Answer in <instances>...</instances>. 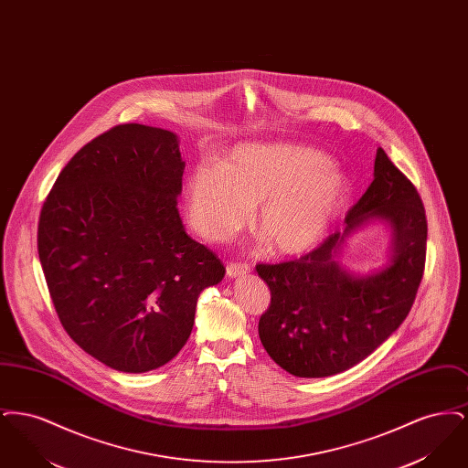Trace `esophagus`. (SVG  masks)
I'll list each match as a JSON object with an SVG mask.
<instances>
[{
	"label": "esophagus",
	"instance_id": "1",
	"mask_svg": "<svg viewBox=\"0 0 468 468\" xmlns=\"http://www.w3.org/2000/svg\"><path fill=\"white\" fill-rule=\"evenodd\" d=\"M249 271H250V267H249L247 263H228V267H226V273H228V277H231V279L247 275Z\"/></svg>",
	"mask_w": 468,
	"mask_h": 468
}]
</instances>
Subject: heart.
<instances>
[{
	"label": "heart",
	"instance_id": "heart-1",
	"mask_svg": "<svg viewBox=\"0 0 468 468\" xmlns=\"http://www.w3.org/2000/svg\"><path fill=\"white\" fill-rule=\"evenodd\" d=\"M351 195L344 170L321 151L294 144L235 147L221 165L203 161L187 180L193 228L223 242L250 219L279 256H302L321 244Z\"/></svg>",
	"mask_w": 468,
	"mask_h": 468
}]
</instances>
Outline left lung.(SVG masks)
Here are the masks:
<instances>
[{"instance_id": "8db88e82", "label": "left lung", "mask_w": 468, "mask_h": 468, "mask_svg": "<svg viewBox=\"0 0 468 468\" xmlns=\"http://www.w3.org/2000/svg\"><path fill=\"white\" fill-rule=\"evenodd\" d=\"M392 228L388 263L361 276L339 265L346 239L372 222ZM426 216L414 184L378 147L374 180L335 231L300 260L256 265L271 292L260 319L270 357L296 378H328L370 356L410 311L426 258Z\"/></svg>"}]
</instances>
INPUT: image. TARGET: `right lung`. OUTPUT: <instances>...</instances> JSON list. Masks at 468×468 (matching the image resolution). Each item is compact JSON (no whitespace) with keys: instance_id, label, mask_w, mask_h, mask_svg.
<instances>
[{"instance_id":"1","label":"right lung","mask_w":468,"mask_h":468,"mask_svg":"<svg viewBox=\"0 0 468 468\" xmlns=\"http://www.w3.org/2000/svg\"><path fill=\"white\" fill-rule=\"evenodd\" d=\"M186 163L177 134L121 124L84 145L56 178L38 256L73 342L113 370L144 374L177 356L221 260L178 216Z\"/></svg>"}]
</instances>
